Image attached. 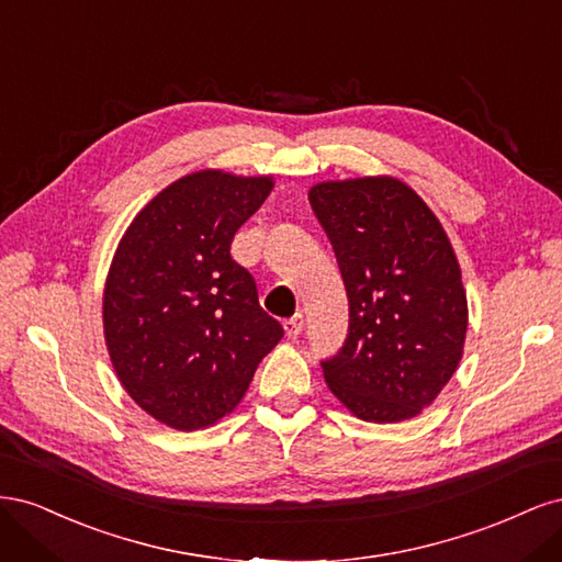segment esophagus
Masks as SVG:
<instances>
[{
  "instance_id": "obj_1",
  "label": "esophagus",
  "mask_w": 562,
  "mask_h": 562,
  "mask_svg": "<svg viewBox=\"0 0 562 562\" xmlns=\"http://www.w3.org/2000/svg\"><path fill=\"white\" fill-rule=\"evenodd\" d=\"M283 330H285L288 337L295 339V337L304 330V316H302V314H295L293 318H288V321L283 323Z\"/></svg>"
}]
</instances>
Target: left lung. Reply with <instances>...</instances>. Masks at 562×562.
Returning <instances> with one entry per match:
<instances>
[{
    "instance_id": "8db88e82",
    "label": "left lung",
    "mask_w": 562,
    "mask_h": 562,
    "mask_svg": "<svg viewBox=\"0 0 562 562\" xmlns=\"http://www.w3.org/2000/svg\"><path fill=\"white\" fill-rule=\"evenodd\" d=\"M310 203L349 297V335L323 378L363 422L429 407L462 361L469 326L462 269L443 225L403 180L318 182Z\"/></svg>"
}]
</instances>
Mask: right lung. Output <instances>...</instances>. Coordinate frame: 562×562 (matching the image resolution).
I'll return each mask as SVG.
<instances>
[{
    "mask_svg": "<svg viewBox=\"0 0 562 562\" xmlns=\"http://www.w3.org/2000/svg\"><path fill=\"white\" fill-rule=\"evenodd\" d=\"M271 190V176L190 173L151 199L116 246L103 293L110 361L166 427L196 431L229 415L283 337L229 255Z\"/></svg>",
    "mask_w": 562,
    "mask_h": 562,
    "instance_id": "obj_1",
    "label": "right lung"
}]
</instances>
